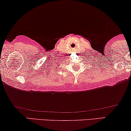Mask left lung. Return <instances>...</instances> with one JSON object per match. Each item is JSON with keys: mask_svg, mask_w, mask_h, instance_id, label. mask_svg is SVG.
<instances>
[{"mask_svg": "<svg viewBox=\"0 0 131 131\" xmlns=\"http://www.w3.org/2000/svg\"><path fill=\"white\" fill-rule=\"evenodd\" d=\"M90 61V62H87V63H88V64H89V62H90V63H91V64H92V65H95V64H96V63H95V62H94V61H91H91ZM94 67H95V66H94Z\"/></svg>", "mask_w": 131, "mask_h": 131, "instance_id": "8db88e82", "label": "left lung"}]
</instances>
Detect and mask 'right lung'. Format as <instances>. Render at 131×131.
<instances>
[{
	"instance_id": "add662e5",
	"label": "right lung",
	"mask_w": 131,
	"mask_h": 131,
	"mask_svg": "<svg viewBox=\"0 0 131 131\" xmlns=\"http://www.w3.org/2000/svg\"><path fill=\"white\" fill-rule=\"evenodd\" d=\"M56 65H57V64H56Z\"/></svg>"
}]
</instances>
